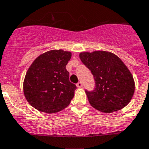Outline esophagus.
Returning a JSON list of instances; mask_svg holds the SVG:
<instances>
[{
    "label": "esophagus",
    "instance_id": "34e87169",
    "mask_svg": "<svg viewBox=\"0 0 149 149\" xmlns=\"http://www.w3.org/2000/svg\"><path fill=\"white\" fill-rule=\"evenodd\" d=\"M76 86H77V88H82V83L81 82H79L78 83L76 84Z\"/></svg>",
    "mask_w": 149,
    "mask_h": 149
}]
</instances>
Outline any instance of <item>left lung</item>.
<instances>
[{"label":"left lung","instance_id":"obj_1","mask_svg":"<svg viewBox=\"0 0 149 149\" xmlns=\"http://www.w3.org/2000/svg\"><path fill=\"white\" fill-rule=\"evenodd\" d=\"M82 62L94 76L95 88L85 91L90 104L100 112L111 113L126 107L133 97L135 83L131 73L112 52L94 51L79 54Z\"/></svg>","mask_w":149,"mask_h":149}]
</instances>
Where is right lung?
Wrapping results in <instances>:
<instances>
[{
    "label": "right lung",
    "mask_w": 149,
    "mask_h": 149,
    "mask_svg": "<svg viewBox=\"0 0 149 149\" xmlns=\"http://www.w3.org/2000/svg\"><path fill=\"white\" fill-rule=\"evenodd\" d=\"M71 55L70 52L51 50L37 57L30 66L23 90L28 102L36 109L55 113L70 104L76 89L66 69Z\"/></svg>",
    "instance_id": "right-lung-1"
}]
</instances>
